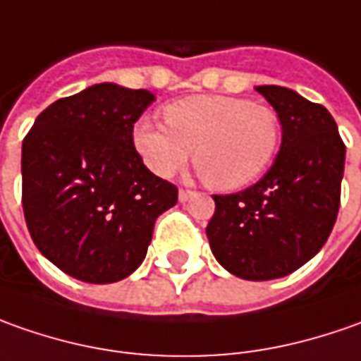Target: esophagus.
<instances>
[{
  "mask_svg": "<svg viewBox=\"0 0 361 361\" xmlns=\"http://www.w3.org/2000/svg\"><path fill=\"white\" fill-rule=\"evenodd\" d=\"M193 195L192 190H180V193H178V197H180V202H188L190 197Z\"/></svg>",
  "mask_w": 361,
  "mask_h": 361,
  "instance_id": "1",
  "label": "esophagus"
}]
</instances>
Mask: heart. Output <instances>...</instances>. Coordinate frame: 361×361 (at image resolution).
<instances>
[{
  "label": "heart",
  "instance_id": "obj_1",
  "mask_svg": "<svg viewBox=\"0 0 361 361\" xmlns=\"http://www.w3.org/2000/svg\"><path fill=\"white\" fill-rule=\"evenodd\" d=\"M166 126L149 119L133 123L137 156L159 178L195 168L216 190H240L255 181L278 156V114L262 104L231 95H190L164 107Z\"/></svg>",
  "mask_w": 361,
  "mask_h": 361
}]
</instances>
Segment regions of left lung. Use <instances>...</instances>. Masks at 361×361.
I'll use <instances>...</instances> for the list:
<instances>
[{
	"label": "left lung",
	"mask_w": 361,
	"mask_h": 361,
	"mask_svg": "<svg viewBox=\"0 0 361 361\" xmlns=\"http://www.w3.org/2000/svg\"><path fill=\"white\" fill-rule=\"evenodd\" d=\"M276 109L274 166L243 192L214 195L205 233L221 267L242 280L283 278L328 242L340 209L345 145L328 109L280 85H257Z\"/></svg>",
	"instance_id": "8db88e82"
}]
</instances>
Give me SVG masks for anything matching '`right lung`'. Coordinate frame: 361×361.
<instances>
[{"label": "right lung", "instance_id": "right-lung-1", "mask_svg": "<svg viewBox=\"0 0 361 361\" xmlns=\"http://www.w3.org/2000/svg\"><path fill=\"white\" fill-rule=\"evenodd\" d=\"M156 95L95 83L37 116L21 147L23 216L37 250L87 283L142 266L157 216L178 188L154 176L131 131Z\"/></svg>", "mask_w": 361, "mask_h": 361}]
</instances>
